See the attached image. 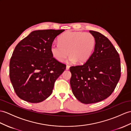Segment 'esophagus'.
Returning <instances> with one entry per match:
<instances>
[{
    "mask_svg": "<svg viewBox=\"0 0 131 131\" xmlns=\"http://www.w3.org/2000/svg\"><path fill=\"white\" fill-rule=\"evenodd\" d=\"M69 68H70L69 66H66V69H67V70H68V69H69Z\"/></svg>",
    "mask_w": 131,
    "mask_h": 131,
    "instance_id": "1",
    "label": "esophagus"
}]
</instances>
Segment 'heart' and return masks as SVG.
I'll use <instances>...</instances> for the list:
<instances>
[{"label": "heart", "instance_id": "heart-1", "mask_svg": "<svg viewBox=\"0 0 131 131\" xmlns=\"http://www.w3.org/2000/svg\"><path fill=\"white\" fill-rule=\"evenodd\" d=\"M59 44H53L50 52L53 57L62 62L69 54V62L82 63L87 62L93 53L95 39L88 32L69 31L62 34L58 38Z\"/></svg>", "mask_w": 131, "mask_h": 131}]
</instances>
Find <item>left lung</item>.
<instances>
[{
  "instance_id": "8db88e82",
  "label": "left lung",
  "mask_w": 131,
  "mask_h": 131,
  "mask_svg": "<svg viewBox=\"0 0 131 131\" xmlns=\"http://www.w3.org/2000/svg\"><path fill=\"white\" fill-rule=\"evenodd\" d=\"M90 32L95 39L93 53L83 65L70 68L73 93L84 104L97 103L109 97L121 77L119 56L113 44L98 31Z\"/></svg>"
}]
</instances>
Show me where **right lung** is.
I'll return each mask as SVG.
<instances>
[{
    "instance_id": "1",
    "label": "right lung",
    "mask_w": 131,
    "mask_h": 131,
    "mask_svg": "<svg viewBox=\"0 0 131 131\" xmlns=\"http://www.w3.org/2000/svg\"><path fill=\"white\" fill-rule=\"evenodd\" d=\"M64 30H38L15 47L9 63V76L16 94L30 103H39L52 94L66 66L53 58L50 47Z\"/></svg>"
}]
</instances>
